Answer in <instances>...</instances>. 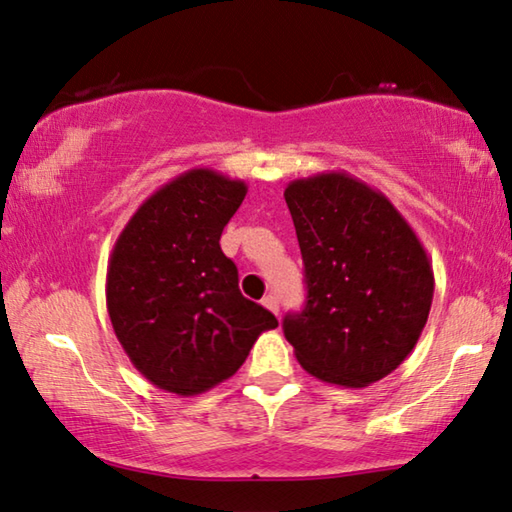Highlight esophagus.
Wrapping results in <instances>:
<instances>
[{
  "mask_svg": "<svg viewBox=\"0 0 512 512\" xmlns=\"http://www.w3.org/2000/svg\"><path fill=\"white\" fill-rule=\"evenodd\" d=\"M262 305L266 307V310H271L273 314H278V310H280V303H278V298H275L273 294L264 296V298H262Z\"/></svg>",
  "mask_w": 512,
  "mask_h": 512,
  "instance_id": "34e87169",
  "label": "esophagus"
}]
</instances>
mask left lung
Masks as SVG:
<instances>
[{"label": "left lung", "mask_w": 512, "mask_h": 512, "mask_svg": "<svg viewBox=\"0 0 512 512\" xmlns=\"http://www.w3.org/2000/svg\"><path fill=\"white\" fill-rule=\"evenodd\" d=\"M305 264L303 312L287 314L296 360L323 383L367 387L408 358L431 312L424 246L389 198L346 170L287 184Z\"/></svg>", "instance_id": "8db88e82"}]
</instances>
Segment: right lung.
Masks as SVG:
<instances>
[{
	"label": "right lung",
	"instance_id": "obj_1",
	"mask_svg": "<svg viewBox=\"0 0 512 512\" xmlns=\"http://www.w3.org/2000/svg\"><path fill=\"white\" fill-rule=\"evenodd\" d=\"M248 186L212 168H191L136 209L107 269V310L127 358L152 385L196 396L246 362L278 319L243 298L221 250L227 221Z\"/></svg>",
	"mask_w": 512,
	"mask_h": 512
}]
</instances>
